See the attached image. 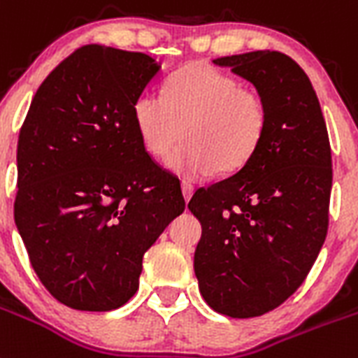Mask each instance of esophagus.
Returning a JSON list of instances; mask_svg holds the SVG:
<instances>
[{"label":"esophagus","instance_id":"1","mask_svg":"<svg viewBox=\"0 0 358 358\" xmlns=\"http://www.w3.org/2000/svg\"><path fill=\"white\" fill-rule=\"evenodd\" d=\"M192 192H194V187H192L189 182H182V194H183V200L189 201L192 196Z\"/></svg>","mask_w":358,"mask_h":358}]
</instances>
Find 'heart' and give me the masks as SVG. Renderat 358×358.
I'll return each instance as SVG.
<instances>
[{"label":"heart","instance_id":"obj_1","mask_svg":"<svg viewBox=\"0 0 358 358\" xmlns=\"http://www.w3.org/2000/svg\"><path fill=\"white\" fill-rule=\"evenodd\" d=\"M142 145L183 178H201L214 169L232 175L247 164L266 131V106L259 93L205 63L182 68L167 80L164 95L144 92L133 104Z\"/></svg>","mask_w":358,"mask_h":358}]
</instances>
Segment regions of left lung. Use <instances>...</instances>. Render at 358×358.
Masks as SVG:
<instances>
[{
    "label": "left lung",
    "mask_w": 358,
    "mask_h": 358,
    "mask_svg": "<svg viewBox=\"0 0 358 358\" xmlns=\"http://www.w3.org/2000/svg\"><path fill=\"white\" fill-rule=\"evenodd\" d=\"M256 88L266 131L239 171L198 189L189 210L200 220L194 273L210 308L257 317L303 285L324 245L331 151L308 76L281 52L257 50L216 59Z\"/></svg>",
    "instance_id": "left-lung-1"
}]
</instances>
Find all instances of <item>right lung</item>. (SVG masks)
Returning <instances> with one entry per match:
<instances>
[{"label":"right lung","mask_w":358,"mask_h":358,"mask_svg":"<svg viewBox=\"0 0 358 358\" xmlns=\"http://www.w3.org/2000/svg\"><path fill=\"white\" fill-rule=\"evenodd\" d=\"M160 70L141 52L83 46L43 80L21 127L15 227L39 281L73 310L131 299L145 250L185 209L133 119Z\"/></svg>","instance_id":"obj_1"}]
</instances>
